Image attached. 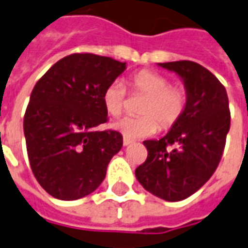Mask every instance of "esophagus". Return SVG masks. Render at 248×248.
I'll use <instances>...</instances> for the list:
<instances>
[{
  "label": "esophagus",
  "instance_id": "34e87169",
  "mask_svg": "<svg viewBox=\"0 0 248 248\" xmlns=\"http://www.w3.org/2000/svg\"><path fill=\"white\" fill-rule=\"evenodd\" d=\"M132 142H133V141H132V140L125 139V137H124V140H123V145H124V146H128V145H131Z\"/></svg>",
  "mask_w": 248,
  "mask_h": 248
}]
</instances>
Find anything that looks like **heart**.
I'll use <instances>...</instances> for the list:
<instances>
[{"label": "heart", "instance_id": "1", "mask_svg": "<svg viewBox=\"0 0 248 248\" xmlns=\"http://www.w3.org/2000/svg\"><path fill=\"white\" fill-rule=\"evenodd\" d=\"M128 85L135 93L146 95L141 104V117H123L112 124L115 131L125 139H142L154 135L158 129H167L178 122L186 104L187 93L183 87L170 86L169 78L152 70H140L132 74ZM125 87L120 82H113L106 87L102 103L109 116L116 117L125 106Z\"/></svg>", "mask_w": 248, "mask_h": 248}]
</instances>
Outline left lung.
Listing matches in <instances>:
<instances>
[{
  "label": "left lung",
  "instance_id": "left-lung-1",
  "mask_svg": "<svg viewBox=\"0 0 248 248\" xmlns=\"http://www.w3.org/2000/svg\"><path fill=\"white\" fill-rule=\"evenodd\" d=\"M183 81L187 104L166 136L146 140V161L135 174L142 187L166 202H180L204 186L222 157L230 129L228 94L208 69L193 61L158 62Z\"/></svg>",
  "mask_w": 248,
  "mask_h": 248
}]
</instances>
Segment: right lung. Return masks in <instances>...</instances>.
I'll use <instances>...</instances> for the list:
<instances>
[{
  "mask_svg": "<svg viewBox=\"0 0 248 248\" xmlns=\"http://www.w3.org/2000/svg\"><path fill=\"white\" fill-rule=\"evenodd\" d=\"M126 69L93 53L61 59L33 87L23 120L27 154L35 178L51 196L78 200L106 178L123 136L96 131L107 122L102 103L106 87Z\"/></svg>",
  "mask_w": 248,
  "mask_h": 248,
  "instance_id": "obj_1",
  "label": "right lung"
}]
</instances>
